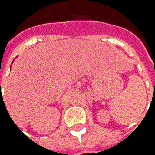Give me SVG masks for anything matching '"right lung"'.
<instances>
[{
  "label": "right lung",
  "instance_id": "obj_1",
  "mask_svg": "<svg viewBox=\"0 0 155 155\" xmlns=\"http://www.w3.org/2000/svg\"><path fill=\"white\" fill-rule=\"evenodd\" d=\"M0 88H1V87H0Z\"/></svg>",
  "mask_w": 155,
  "mask_h": 155
}]
</instances>
